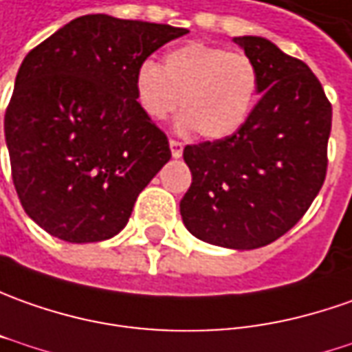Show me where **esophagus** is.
Segmentation results:
<instances>
[{
    "instance_id": "obj_1",
    "label": "esophagus",
    "mask_w": 352,
    "mask_h": 352,
    "mask_svg": "<svg viewBox=\"0 0 352 352\" xmlns=\"http://www.w3.org/2000/svg\"><path fill=\"white\" fill-rule=\"evenodd\" d=\"M170 151L174 159H180L182 153H184V145H182L180 141H176V139H170Z\"/></svg>"
}]
</instances>
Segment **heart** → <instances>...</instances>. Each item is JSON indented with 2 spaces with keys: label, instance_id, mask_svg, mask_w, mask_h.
<instances>
[{
  "label": "heart",
  "instance_id": "1",
  "mask_svg": "<svg viewBox=\"0 0 352 352\" xmlns=\"http://www.w3.org/2000/svg\"><path fill=\"white\" fill-rule=\"evenodd\" d=\"M259 87L256 61L242 52H228L205 42L170 50L162 67L143 61L133 89L139 108L151 120H164L178 104L180 133L199 131L205 139H223L246 124Z\"/></svg>",
  "mask_w": 352,
  "mask_h": 352
}]
</instances>
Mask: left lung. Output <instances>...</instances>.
Here are the masks:
<instances>
[{
	"mask_svg": "<svg viewBox=\"0 0 352 352\" xmlns=\"http://www.w3.org/2000/svg\"><path fill=\"white\" fill-rule=\"evenodd\" d=\"M234 42L258 65L261 98L236 133L184 148L192 186L180 214L207 244L254 250L291 230L322 190L331 104L304 61L261 36Z\"/></svg>",
	"mask_w": 352,
	"mask_h": 352,
	"instance_id": "left-lung-1",
	"label": "left lung"
}]
</instances>
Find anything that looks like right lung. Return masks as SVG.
<instances>
[{"label":"right lung","instance_id":"1","mask_svg":"<svg viewBox=\"0 0 352 352\" xmlns=\"http://www.w3.org/2000/svg\"><path fill=\"white\" fill-rule=\"evenodd\" d=\"M188 30L110 15L73 19L30 50L6 112L16 195L52 236H116L170 160L168 139L135 98L138 67Z\"/></svg>","mask_w":352,"mask_h":352}]
</instances>
